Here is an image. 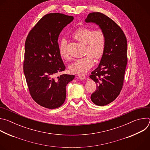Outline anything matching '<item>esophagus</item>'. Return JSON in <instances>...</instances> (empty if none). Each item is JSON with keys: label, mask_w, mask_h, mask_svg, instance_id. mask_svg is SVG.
I'll return each mask as SVG.
<instances>
[{"label": "esophagus", "mask_w": 150, "mask_h": 150, "mask_svg": "<svg viewBox=\"0 0 150 150\" xmlns=\"http://www.w3.org/2000/svg\"><path fill=\"white\" fill-rule=\"evenodd\" d=\"M78 76L81 79H84L85 78V75L84 74H81L78 75Z\"/></svg>", "instance_id": "esophagus-1"}]
</instances>
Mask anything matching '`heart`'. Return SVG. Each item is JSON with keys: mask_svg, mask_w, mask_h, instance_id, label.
<instances>
[{"mask_svg": "<svg viewBox=\"0 0 150 150\" xmlns=\"http://www.w3.org/2000/svg\"><path fill=\"white\" fill-rule=\"evenodd\" d=\"M74 39L85 44V56L78 59L69 67L71 72L75 74L84 73L88 71L93 66V59L98 60L104 54L105 47V35L103 30L82 27L77 29L73 34ZM67 42L62 39L59 46L60 55L65 59L69 57L67 50Z\"/></svg>", "mask_w": 150, "mask_h": 150, "instance_id": "heart-1", "label": "heart"}]
</instances>
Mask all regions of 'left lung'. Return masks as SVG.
<instances>
[{
	"label": "left lung",
	"instance_id": "obj_1",
	"mask_svg": "<svg viewBox=\"0 0 150 150\" xmlns=\"http://www.w3.org/2000/svg\"><path fill=\"white\" fill-rule=\"evenodd\" d=\"M85 22L98 25L105 35L104 54L90 76L97 85L91 100L103 106L113 101L122 89L127 62L126 37L113 20L101 12L90 13Z\"/></svg>",
	"mask_w": 150,
	"mask_h": 150
}]
</instances>
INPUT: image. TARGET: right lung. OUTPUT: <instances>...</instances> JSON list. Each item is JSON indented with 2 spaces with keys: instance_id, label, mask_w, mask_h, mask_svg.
Wrapping results in <instances>:
<instances>
[{
  "instance_id": "1",
  "label": "right lung",
  "mask_w": 150,
  "mask_h": 150,
  "mask_svg": "<svg viewBox=\"0 0 150 150\" xmlns=\"http://www.w3.org/2000/svg\"><path fill=\"white\" fill-rule=\"evenodd\" d=\"M74 19L72 16L51 13L42 16L30 30L25 42L23 63L30 94L45 108L54 109L65 101L66 86L75 75L57 73L66 67L59 50L58 37Z\"/></svg>"
}]
</instances>
